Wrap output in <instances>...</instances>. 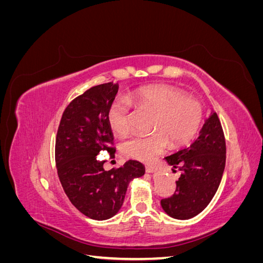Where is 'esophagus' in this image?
Returning a JSON list of instances; mask_svg holds the SVG:
<instances>
[{"label":"esophagus","instance_id":"34e87169","mask_svg":"<svg viewBox=\"0 0 263 263\" xmlns=\"http://www.w3.org/2000/svg\"><path fill=\"white\" fill-rule=\"evenodd\" d=\"M146 172H148V173H155V172H157V169L155 168V166H153V165H147L146 166Z\"/></svg>","mask_w":263,"mask_h":263}]
</instances>
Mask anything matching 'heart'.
<instances>
[{
  "instance_id": "1",
  "label": "heart",
  "mask_w": 263,
  "mask_h": 263,
  "mask_svg": "<svg viewBox=\"0 0 263 263\" xmlns=\"http://www.w3.org/2000/svg\"><path fill=\"white\" fill-rule=\"evenodd\" d=\"M128 102L155 114L153 135L135 136L122 144V153L142 162H151L168 147L179 148L195 136L203 118L201 103L168 85H151L135 90ZM123 99L114 100L107 109V122L115 134L129 128V104Z\"/></svg>"
}]
</instances>
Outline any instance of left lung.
<instances>
[{
    "instance_id": "obj_1",
    "label": "left lung",
    "mask_w": 263,
    "mask_h": 263,
    "mask_svg": "<svg viewBox=\"0 0 263 263\" xmlns=\"http://www.w3.org/2000/svg\"><path fill=\"white\" fill-rule=\"evenodd\" d=\"M164 159L181 176L174 194L161 200L163 211L176 219L196 216L212 201L225 169L226 142L217 114L212 110L192 145Z\"/></svg>"
}]
</instances>
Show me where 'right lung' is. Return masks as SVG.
I'll return each mask as SVG.
<instances>
[{"label":"right lung","mask_w":263,"mask_h":263,"mask_svg":"<svg viewBox=\"0 0 263 263\" xmlns=\"http://www.w3.org/2000/svg\"><path fill=\"white\" fill-rule=\"evenodd\" d=\"M118 84L95 85L66 107L55 137V165L65 193L76 209L91 219L104 220L121 210L129 182L145 174V166L128 160L117 169L104 170L100 151L114 157L113 133L107 109Z\"/></svg>","instance_id":"right-lung-1"}]
</instances>
